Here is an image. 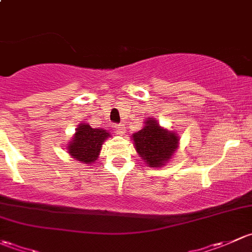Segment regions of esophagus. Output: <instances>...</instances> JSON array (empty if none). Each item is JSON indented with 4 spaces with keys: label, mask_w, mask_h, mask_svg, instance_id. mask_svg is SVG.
<instances>
[{
    "label": "esophagus",
    "mask_w": 252,
    "mask_h": 252,
    "mask_svg": "<svg viewBox=\"0 0 252 252\" xmlns=\"http://www.w3.org/2000/svg\"><path fill=\"white\" fill-rule=\"evenodd\" d=\"M114 128H115L116 133H118V134H124V133H125V131H126L125 125H116L115 127H114Z\"/></svg>",
    "instance_id": "esophagus-1"
}]
</instances>
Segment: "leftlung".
<instances>
[{
	"label": "left lung",
	"instance_id": "left-lung-1",
	"mask_svg": "<svg viewBox=\"0 0 252 252\" xmlns=\"http://www.w3.org/2000/svg\"><path fill=\"white\" fill-rule=\"evenodd\" d=\"M134 148L150 167H161L178 148L180 137L176 132L162 128L155 119L148 118L143 128L132 134Z\"/></svg>",
	"mask_w": 252,
	"mask_h": 252
}]
</instances>
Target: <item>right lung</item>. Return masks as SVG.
I'll return each instance as SVG.
<instances>
[{
  "instance_id": "1",
  "label": "right lung",
  "mask_w": 252,
  "mask_h": 252,
  "mask_svg": "<svg viewBox=\"0 0 252 252\" xmlns=\"http://www.w3.org/2000/svg\"><path fill=\"white\" fill-rule=\"evenodd\" d=\"M110 137L107 129L92 128L86 124H80L72 141L69 142L68 153L71 158L84 164H92L98 159L103 142Z\"/></svg>"
}]
</instances>
